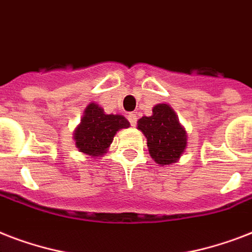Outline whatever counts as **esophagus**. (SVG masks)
Masks as SVG:
<instances>
[{
  "instance_id": "34e87169",
  "label": "esophagus",
  "mask_w": 252,
  "mask_h": 252,
  "mask_svg": "<svg viewBox=\"0 0 252 252\" xmlns=\"http://www.w3.org/2000/svg\"><path fill=\"white\" fill-rule=\"evenodd\" d=\"M126 118H128V120H129L130 126H136V123H137V116H136V114H132V112H130V114H128Z\"/></svg>"
}]
</instances>
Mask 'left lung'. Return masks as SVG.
<instances>
[{
    "mask_svg": "<svg viewBox=\"0 0 252 252\" xmlns=\"http://www.w3.org/2000/svg\"><path fill=\"white\" fill-rule=\"evenodd\" d=\"M137 128L146 137L150 157L158 165L175 163L187 148V132L167 103L156 104L153 114L138 120Z\"/></svg>",
    "mask_w": 252,
    "mask_h": 252,
    "instance_id": "8db88e82",
    "label": "left lung"
}]
</instances>
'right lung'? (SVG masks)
<instances>
[{"label":"right lung","mask_w":252,"mask_h":252,"mask_svg":"<svg viewBox=\"0 0 252 252\" xmlns=\"http://www.w3.org/2000/svg\"><path fill=\"white\" fill-rule=\"evenodd\" d=\"M129 122L123 115L106 114L102 107L91 102L84 111L81 123L73 132V138L81 153L93 158L102 157L112 144L115 134L129 128Z\"/></svg>","instance_id":"add662e5"}]
</instances>
